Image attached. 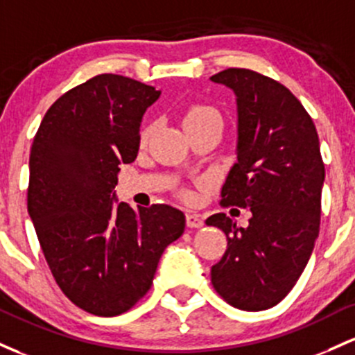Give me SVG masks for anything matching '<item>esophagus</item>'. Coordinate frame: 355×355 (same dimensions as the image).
I'll return each mask as SVG.
<instances>
[{
  "label": "esophagus",
  "mask_w": 355,
  "mask_h": 355,
  "mask_svg": "<svg viewBox=\"0 0 355 355\" xmlns=\"http://www.w3.org/2000/svg\"><path fill=\"white\" fill-rule=\"evenodd\" d=\"M186 225H188V228H201L205 225V221H202V218L199 214L188 213L186 214Z\"/></svg>",
  "instance_id": "esophagus-1"
}]
</instances>
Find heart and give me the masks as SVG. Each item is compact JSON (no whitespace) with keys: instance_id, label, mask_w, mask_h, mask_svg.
<instances>
[{"instance_id":"obj_1","label":"heart","mask_w":355,"mask_h":355,"mask_svg":"<svg viewBox=\"0 0 355 355\" xmlns=\"http://www.w3.org/2000/svg\"><path fill=\"white\" fill-rule=\"evenodd\" d=\"M209 119H220V114H218L216 109H213L211 105H205V103H191V105L186 107L184 110V127L199 124V122L209 121ZM150 129L142 130V142L149 137ZM188 196V194H186Z\"/></svg>"}]
</instances>
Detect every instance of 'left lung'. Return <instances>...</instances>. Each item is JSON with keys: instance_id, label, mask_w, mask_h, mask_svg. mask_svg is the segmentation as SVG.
Segmentation results:
<instances>
[{"instance_id": "obj_1", "label": "left lung", "mask_w": 355, "mask_h": 355, "mask_svg": "<svg viewBox=\"0 0 355 355\" xmlns=\"http://www.w3.org/2000/svg\"><path fill=\"white\" fill-rule=\"evenodd\" d=\"M211 80L230 87L238 103V162L220 205L252 211L246 228L225 213L206 220L228 240L211 284L230 305L258 312L284 300L312 254L325 167L312 117L285 85L248 69Z\"/></svg>"}]
</instances>
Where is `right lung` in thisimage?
I'll use <instances>...</instances> for the list:
<instances>
[{
	"label": "right lung",
	"mask_w": 355,
	"mask_h": 355,
	"mask_svg": "<svg viewBox=\"0 0 355 355\" xmlns=\"http://www.w3.org/2000/svg\"><path fill=\"white\" fill-rule=\"evenodd\" d=\"M161 92L102 73L46 110L30 153L28 213L51 275L69 300L98 317L127 312L149 292L184 214L166 205H114L119 164L137 157L142 115Z\"/></svg>",
	"instance_id": "add662e5"
}]
</instances>
